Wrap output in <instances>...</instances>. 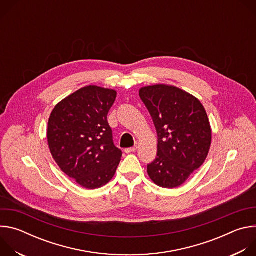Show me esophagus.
<instances>
[{
  "label": "esophagus",
  "instance_id": "1",
  "mask_svg": "<svg viewBox=\"0 0 256 256\" xmlns=\"http://www.w3.org/2000/svg\"><path fill=\"white\" fill-rule=\"evenodd\" d=\"M138 150V147L136 146V147H132V148H128V149H126V153H132V152H136Z\"/></svg>",
  "mask_w": 256,
  "mask_h": 256
}]
</instances>
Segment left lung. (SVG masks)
<instances>
[{"instance_id": "left-lung-1", "label": "left lung", "mask_w": 256, "mask_h": 256, "mask_svg": "<svg viewBox=\"0 0 256 256\" xmlns=\"http://www.w3.org/2000/svg\"><path fill=\"white\" fill-rule=\"evenodd\" d=\"M140 97L158 134V153L148 175L160 188H179L208 157L212 128L206 109L196 97L171 85L142 87Z\"/></svg>"}]
</instances>
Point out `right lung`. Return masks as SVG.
<instances>
[{"instance_id":"right-lung-1","label":"right lung","mask_w":256,"mask_h":256,"mask_svg":"<svg viewBox=\"0 0 256 256\" xmlns=\"http://www.w3.org/2000/svg\"><path fill=\"white\" fill-rule=\"evenodd\" d=\"M116 98V90L86 86L58 102L48 120V142L54 160L87 190L107 184L122 159L107 122Z\"/></svg>"}]
</instances>
